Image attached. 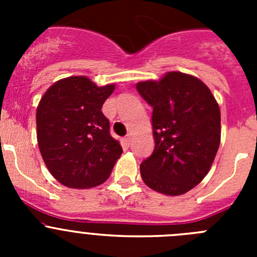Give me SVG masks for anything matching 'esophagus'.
I'll return each mask as SVG.
<instances>
[{
    "label": "esophagus",
    "mask_w": 257,
    "mask_h": 257,
    "mask_svg": "<svg viewBox=\"0 0 257 257\" xmlns=\"http://www.w3.org/2000/svg\"><path fill=\"white\" fill-rule=\"evenodd\" d=\"M122 143H123V145L124 147H130V144H131V136H124L123 139H122Z\"/></svg>",
    "instance_id": "1"
}]
</instances>
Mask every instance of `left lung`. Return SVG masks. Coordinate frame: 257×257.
Returning <instances> with one entry per match:
<instances>
[{"mask_svg":"<svg viewBox=\"0 0 257 257\" xmlns=\"http://www.w3.org/2000/svg\"><path fill=\"white\" fill-rule=\"evenodd\" d=\"M136 90L153 108L154 149L140 165L151 189L180 196L198 185L210 171L220 145V108L201 79L169 72Z\"/></svg>","mask_w":257,"mask_h":257,"instance_id":"8db88e82","label":"left lung"}]
</instances>
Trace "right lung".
<instances>
[{"label": "right lung", "mask_w": 257, "mask_h": 257, "mask_svg": "<svg viewBox=\"0 0 257 257\" xmlns=\"http://www.w3.org/2000/svg\"><path fill=\"white\" fill-rule=\"evenodd\" d=\"M114 85L97 87L83 76L63 78L45 92L37 106V140L51 175L68 188L104 183L122 147L109 133L101 112Z\"/></svg>", "instance_id": "add662e5"}]
</instances>
